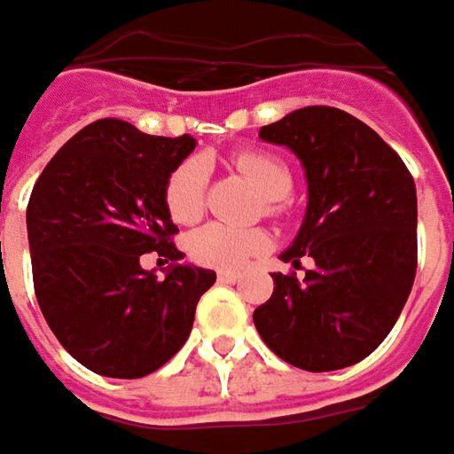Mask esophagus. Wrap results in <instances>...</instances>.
Returning <instances> with one entry per match:
<instances>
[{"label": "esophagus", "instance_id": "obj_1", "mask_svg": "<svg viewBox=\"0 0 454 454\" xmlns=\"http://www.w3.org/2000/svg\"><path fill=\"white\" fill-rule=\"evenodd\" d=\"M218 280H221V283H236V280H239V273H236V270H218Z\"/></svg>", "mask_w": 454, "mask_h": 454}]
</instances>
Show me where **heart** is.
<instances>
[{"label":"heart","mask_w":454,"mask_h":454,"mask_svg":"<svg viewBox=\"0 0 454 454\" xmlns=\"http://www.w3.org/2000/svg\"><path fill=\"white\" fill-rule=\"evenodd\" d=\"M239 171L258 193L266 199L270 214L278 211V201L291 191V171L288 166L263 151H240L236 156ZM206 186H208V168L201 159H186L168 176L166 184V206L168 214L178 223H193L201 218L206 206ZM270 246V239L263 228H243L231 223H206L196 228L186 240L188 255L208 268H240L248 258L263 253Z\"/></svg>","instance_id":"heart-1"}]
</instances>
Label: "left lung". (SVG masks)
<instances>
[{
  "instance_id": "8db88e82",
  "label": "left lung",
  "mask_w": 454,
  "mask_h": 454,
  "mask_svg": "<svg viewBox=\"0 0 454 454\" xmlns=\"http://www.w3.org/2000/svg\"><path fill=\"white\" fill-rule=\"evenodd\" d=\"M258 137L291 149L308 206L286 263L313 258L305 278L270 273L273 295L253 313L263 343L310 372L356 365L393 331L418 268V193L408 166L368 123L305 106Z\"/></svg>"
}]
</instances>
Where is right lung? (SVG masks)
I'll return each mask as SVG.
<instances>
[{
	"instance_id": "add662e5",
	"label": "right lung",
	"mask_w": 454,
	"mask_h": 454,
	"mask_svg": "<svg viewBox=\"0 0 454 454\" xmlns=\"http://www.w3.org/2000/svg\"><path fill=\"white\" fill-rule=\"evenodd\" d=\"M196 138L149 137L101 119L72 137L27 206L36 301L57 340L106 378H144L184 348L214 270L181 263L166 184ZM156 250L172 266L140 268Z\"/></svg>"
}]
</instances>
